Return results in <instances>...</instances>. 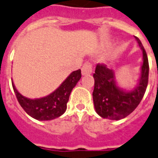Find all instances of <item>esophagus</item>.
Instances as JSON below:
<instances>
[{
    "mask_svg": "<svg viewBox=\"0 0 158 158\" xmlns=\"http://www.w3.org/2000/svg\"><path fill=\"white\" fill-rule=\"evenodd\" d=\"M92 73V65L89 63H85L84 65H83L82 69H81V74L82 76H86L91 74Z\"/></svg>",
    "mask_w": 158,
    "mask_h": 158,
    "instance_id": "esophagus-1",
    "label": "esophagus"
}]
</instances>
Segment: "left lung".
<instances>
[{
	"label": "left lung",
	"mask_w": 158,
	"mask_h": 158,
	"mask_svg": "<svg viewBox=\"0 0 158 158\" xmlns=\"http://www.w3.org/2000/svg\"><path fill=\"white\" fill-rule=\"evenodd\" d=\"M142 50V65L138 82L131 89H125L117 82L115 71L98 64L93 74L94 88L93 101L96 113L103 118L121 120L133 112L144 95L148 81V60L143 45L135 36Z\"/></svg>",
	"instance_id": "left-lung-1"
}]
</instances>
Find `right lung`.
<instances>
[{
	"mask_svg": "<svg viewBox=\"0 0 158 158\" xmlns=\"http://www.w3.org/2000/svg\"><path fill=\"white\" fill-rule=\"evenodd\" d=\"M81 77L80 69L73 72L55 91L37 99H29L23 96L18 91L14 82L12 85L19 103L30 117L39 121H50L65 113L70 94Z\"/></svg>",
	"mask_w": 158,
	"mask_h": 158,
	"instance_id": "add662e5",
	"label": "right lung"
}]
</instances>
